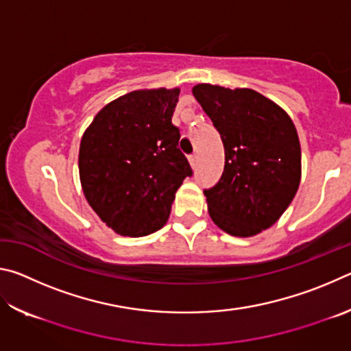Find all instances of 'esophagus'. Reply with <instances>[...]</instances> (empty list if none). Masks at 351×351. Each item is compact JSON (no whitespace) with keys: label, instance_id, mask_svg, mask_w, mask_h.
Here are the masks:
<instances>
[{"label":"esophagus","instance_id":"esophagus-1","mask_svg":"<svg viewBox=\"0 0 351 351\" xmlns=\"http://www.w3.org/2000/svg\"><path fill=\"white\" fill-rule=\"evenodd\" d=\"M189 162H190V165H192L193 169H197V165H198V156H197V154H190Z\"/></svg>","mask_w":351,"mask_h":351}]
</instances>
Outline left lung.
Here are the masks:
<instances>
[{
	"mask_svg": "<svg viewBox=\"0 0 351 351\" xmlns=\"http://www.w3.org/2000/svg\"><path fill=\"white\" fill-rule=\"evenodd\" d=\"M193 96L224 145L219 181L204 189L218 228L235 237L268 229L287 210L300 182V144L289 116L247 88L201 83Z\"/></svg>",
	"mask_w": 351,
	"mask_h": 351,
	"instance_id": "8db88e82",
	"label": "left lung"
}]
</instances>
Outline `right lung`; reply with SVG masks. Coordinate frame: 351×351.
<instances>
[{
	"label": "right lung",
	"mask_w": 351,
	"mask_h": 351,
	"mask_svg": "<svg viewBox=\"0 0 351 351\" xmlns=\"http://www.w3.org/2000/svg\"><path fill=\"white\" fill-rule=\"evenodd\" d=\"M180 90H142L112 100L83 134V193L100 219L121 235L161 229L176 190L193 175L171 123Z\"/></svg>",
	"instance_id": "right-lung-1"
}]
</instances>
